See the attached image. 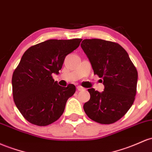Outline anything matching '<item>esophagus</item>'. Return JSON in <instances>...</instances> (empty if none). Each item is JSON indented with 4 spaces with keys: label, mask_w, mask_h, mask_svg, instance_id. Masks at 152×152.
Returning <instances> with one entry per match:
<instances>
[{
    "label": "esophagus",
    "mask_w": 152,
    "mask_h": 152,
    "mask_svg": "<svg viewBox=\"0 0 152 152\" xmlns=\"http://www.w3.org/2000/svg\"><path fill=\"white\" fill-rule=\"evenodd\" d=\"M76 88H77V89L79 90V91H84V90H85L84 88L82 87V86H78Z\"/></svg>",
    "instance_id": "34e87169"
}]
</instances>
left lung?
<instances>
[{"mask_svg":"<svg viewBox=\"0 0 152 152\" xmlns=\"http://www.w3.org/2000/svg\"><path fill=\"white\" fill-rule=\"evenodd\" d=\"M81 47L94 74L102 78L104 91L88 89L90 99L84 110L90 119L111 124L125 115L136 93L138 73L128 53L119 44L100 39H84Z\"/></svg>","mask_w":152,"mask_h":152,"instance_id":"obj_1","label":"left lung"}]
</instances>
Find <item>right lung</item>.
Returning a JSON list of instances; mask_svg holds the SVG:
<instances>
[{"label":"right lung","instance_id":"right-lung-1","mask_svg":"<svg viewBox=\"0 0 152 152\" xmlns=\"http://www.w3.org/2000/svg\"><path fill=\"white\" fill-rule=\"evenodd\" d=\"M81 39H49L31 46L21 57L12 76L13 97L20 113L29 123L45 126L59 119L76 86L58 85L65 58L79 46Z\"/></svg>","mask_w":152,"mask_h":152}]
</instances>
